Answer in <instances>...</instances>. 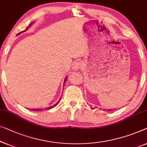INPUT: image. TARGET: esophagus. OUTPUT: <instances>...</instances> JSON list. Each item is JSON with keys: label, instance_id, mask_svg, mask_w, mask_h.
I'll return each instance as SVG.
<instances>
[{"label": "esophagus", "instance_id": "34e87169", "mask_svg": "<svg viewBox=\"0 0 147 147\" xmlns=\"http://www.w3.org/2000/svg\"><path fill=\"white\" fill-rule=\"evenodd\" d=\"M82 65V62L80 61H77L76 62H74L73 64V67H72V69L74 70H78Z\"/></svg>", "mask_w": 147, "mask_h": 147}]
</instances>
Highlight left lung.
I'll return each mask as SVG.
<instances>
[{"label": "left lung", "instance_id": "1", "mask_svg": "<svg viewBox=\"0 0 147 147\" xmlns=\"http://www.w3.org/2000/svg\"><path fill=\"white\" fill-rule=\"evenodd\" d=\"M108 111H109V110H108ZM109 111H111V109H109Z\"/></svg>", "mask_w": 147, "mask_h": 147}]
</instances>
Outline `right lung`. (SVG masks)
<instances>
[{"instance_id": "1", "label": "right lung", "mask_w": 147, "mask_h": 147, "mask_svg": "<svg viewBox=\"0 0 147 147\" xmlns=\"http://www.w3.org/2000/svg\"><path fill=\"white\" fill-rule=\"evenodd\" d=\"M28 27L27 28H26V30L28 29ZM25 31H26V30H25ZM22 32H24V31H22ZM22 32H19L18 34H18H20V33H22ZM65 81H66V78H65V80H64V82H63V84H64V83L65 82ZM61 99V98H60ZM59 100H60V99H59ZM59 101H58V103H56V104H55V105H53L52 106V107H48V109H52V108H54V107H56V106L57 105H58V103H59ZM32 111H41V110H40V109H31Z\"/></svg>"}]
</instances>
